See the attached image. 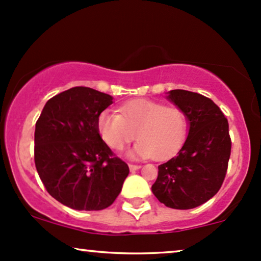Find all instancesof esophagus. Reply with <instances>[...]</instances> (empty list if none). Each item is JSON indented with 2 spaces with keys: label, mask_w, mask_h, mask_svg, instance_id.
<instances>
[{
  "label": "esophagus",
  "mask_w": 261,
  "mask_h": 261,
  "mask_svg": "<svg viewBox=\"0 0 261 261\" xmlns=\"http://www.w3.org/2000/svg\"><path fill=\"white\" fill-rule=\"evenodd\" d=\"M128 167H129L130 170H137V169L140 168L139 165H133V163H129V165H128Z\"/></svg>",
  "instance_id": "obj_1"
}]
</instances>
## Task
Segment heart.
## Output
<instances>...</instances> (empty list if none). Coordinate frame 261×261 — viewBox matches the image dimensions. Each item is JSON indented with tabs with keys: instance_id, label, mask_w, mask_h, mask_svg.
<instances>
[{
	"instance_id": "b5f03b06",
	"label": "heart",
	"mask_w": 261,
	"mask_h": 261,
	"mask_svg": "<svg viewBox=\"0 0 261 261\" xmlns=\"http://www.w3.org/2000/svg\"><path fill=\"white\" fill-rule=\"evenodd\" d=\"M189 117L179 108L149 99H134L120 108V114L104 111L98 128L102 140L111 149L121 150L137 138L130 152L139 159L163 161L174 156L184 145L189 133Z\"/></svg>"
}]
</instances>
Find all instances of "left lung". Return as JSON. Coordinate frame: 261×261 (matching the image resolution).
Returning a JSON list of instances; mask_svg holds the SVG:
<instances>
[{
	"label": "left lung",
	"instance_id": "8db88e82",
	"mask_svg": "<svg viewBox=\"0 0 261 261\" xmlns=\"http://www.w3.org/2000/svg\"><path fill=\"white\" fill-rule=\"evenodd\" d=\"M168 98L186 112L190 130L176 156L159 166L151 190L167 207L191 209L223 185L231 155L229 122L219 106L198 93L174 89Z\"/></svg>",
	"mask_w": 261,
	"mask_h": 261
}]
</instances>
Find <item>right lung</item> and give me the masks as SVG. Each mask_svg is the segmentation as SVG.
Returning <instances> with one entry per match:
<instances>
[{"mask_svg":"<svg viewBox=\"0 0 261 261\" xmlns=\"http://www.w3.org/2000/svg\"><path fill=\"white\" fill-rule=\"evenodd\" d=\"M112 96L73 87L46 102L35 129V166L52 197L77 211L115 202L129 168L99 134V116Z\"/></svg>","mask_w":261,"mask_h":261,"instance_id":"right-lung-1","label":"right lung"}]
</instances>
